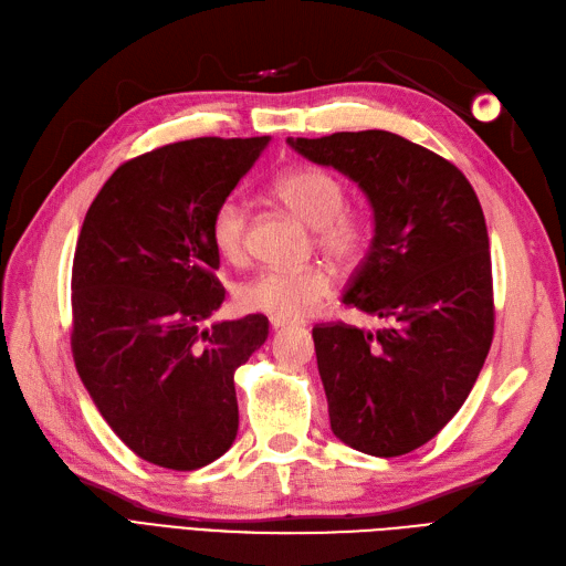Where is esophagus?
Returning <instances> with one entry per match:
<instances>
[{
	"mask_svg": "<svg viewBox=\"0 0 566 566\" xmlns=\"http://www.w3.org/2000/svg\"><path fill=\"white\" fill-rule=\"evenodd\" d=\"M296 322H291V319H282V317H270V326L272 329H284V326H294Z\"/></svg>",
	"mask_w": 566,
	"mask_h": 566,
	"instance_id": "34e87169",
	"label": "esophagus"
}]
</instances>
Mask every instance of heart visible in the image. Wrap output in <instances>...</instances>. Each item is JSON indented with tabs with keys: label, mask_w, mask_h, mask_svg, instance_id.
<instances>
[{
	"label": "heart",
	"mask_w": 566,
	"mask_h": 566,
	"mask_svg": "<svg viewBox=\"0 0 566 566\" xmlns=\"http://www.w3.org/2000/svg\"><path fill=\"white\" fill-rule=\"evenodd\" d=\"M272 197L313 228L315 247L338 268L357 265L371 244V226L361 213L348 209V188L332 171L298 167L280 174L270 186ZM247 207L226 199L216 207L209 237L218 256L240 265L247 261ZM332 272L322 265L265 268L237 289V303L247 313L282 319H301L329 298Z\"/></svg>",
	"instance_id": "obj_1"
}]
</instances>
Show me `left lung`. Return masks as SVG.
I'll return each mask as SVG.
<instances>
[{
  "label": "left lung",
  "mask_w": 566,
  "mask_h": 566,
  "mask_svg": "<svg viewBox=\"0 0 566 566\" xmlns=\"http://www.w3.org/2000/svg\"><path fill=\"white\" fill-rule=\"evenodd\" d=\"M289 143L359 184L376 221L343 303L388 324L313 326L332 430L361 453H409L463 407L494 338L480 199L455 164L390 132Z\"/></svg>",
  "instance_id": "8db88e82"
}]
</instances>
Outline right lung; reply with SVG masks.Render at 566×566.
<instances>
[{
	"label": "right lung",
	"mask_w": 566,
	"mask_h": 566,
	"mask_svg": "<svg viewBox=\"0 0 566 566\" xmlns=\"http://www.w3.org/2000/svg\"><path fill=\"white\" fill-rule=\"evenodd\" d=\"M265 143L207 136L124 161L80 230L72 359L107 426L153 465L202 468L240 426L234 369L268 338V317L205 326L226 298L209 223Z\"/></svg>",
	"instance_id": "right-lung-1"
}]
</instances>
